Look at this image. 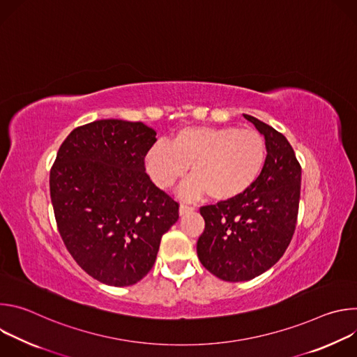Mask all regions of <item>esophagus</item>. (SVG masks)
I'll use <instances>...</instances> for the list:
<instances>
[{"instance_id":"esophagus-1","label":"esophagus","mask_w":357,"mask_h":357,"mask_svg":"<svg viewBox=\"0 0 357 357\" xmlns=\"http://www.w3.org/2000/svg\"><path fill=\"white\" fill-rule=\"evenodd\" d=\"M190 212H193V208H192V206L185 205V203H181V206H179V215H181V216L188 215V213H190Z\"/></svg>"}]
</instances>
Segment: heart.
Returning <instances> with one entry per match:
<instances>
[{"label":"heart","instance_id":"b5f03b06","mask_svg":"<svg viewBox=\"0 0 357 357\" xmlns=\"http://www.w3.org/2000/svg\"><path fill=\"white\" fill-rule=\"evenodd\" d=\"M267 158L264 138L254 130L236 127H186L171 144L152 145L145 167L160 188L168 189L185 176L186 197L208 193L216 202L231 200L248 190L260 176Z\"/></svg>","mask_w":357,"mask_h":357}]
</instances>
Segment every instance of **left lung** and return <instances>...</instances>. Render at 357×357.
<instances>
[{
    "label": "left lung",
    "instance_id": "left-lung-1",
    "mask_svg": "<svg viewBox=\"0 0 357 357\" xmlns=\"http://www.w3.org/2000/svg\"><path fill=\"white\" fill-rule=\"evenodd\" d=\"M264 135L266 165L236 199L200 208L205 230L196 251L200 263L223 281H248L271 268L295 231L301 165L288 139L271 126L243 114Z\"/></svg>",
    "mask_w": 357,
    "mask_h": 357
}]
</instances>
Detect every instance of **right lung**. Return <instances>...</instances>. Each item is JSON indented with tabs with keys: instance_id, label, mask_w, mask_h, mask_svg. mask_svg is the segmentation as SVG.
I'll return each instance as SVG.
<instances>
[{
	"instance_id": "add662e5",
	"label": "right lung",
	"mask_w": 357,
	"mask_h": 357,
	"mask_svg": "<svg viewBox=\"0 0 357 357\" xmlns=\"http://www.w3.org/2000/svg\"><path fill=\"white\" fill-rule=\"evenodd\" d=\"M155 135L139 121L97 120L66 137L50 169L61 237L75 261L103 284L142 280L179 219V203L145 172Z\"/></svg>"
}]
</instances>
